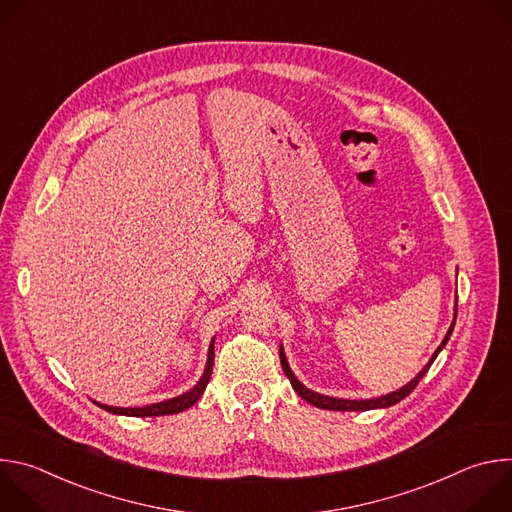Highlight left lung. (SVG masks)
I'll list each match as a JSON object with an SVG mask.
<instances>
[{
	"label": "left lung",
	"instance_id": "8db88e82",
	"mask_svg": "<svg viewBox=\"0 0 512 512\" xmlns=\"http://www.w3.org/2000/svg\"><path fill=\"white\" fill-rule=\"evenodd\" d=\"M456 316H458V300H456V306H454V322H452V326L448 328V332H446L442 344L435 348V352H433L431 358L427 360L425 367H423L407 385H403L401 389H397V391H393V393L381 395V397H373V399H338V397H328V395H322V393H316V391L308 389L302 381H298V377L294 375V371L289 369V362H287V356H285V352H283V346H279L281 369H283L285 377L289 379L291 387H294V391H296L304 401H308L310 405H314V407H318V409H328V411H369V409H385V407H391V405L399 403L401 399H405V397L417 387V383L425 377V373L429 371V367L433 364V360L437 358V354H440V352L444 350V346L448 344V340H450V336H452V332H454V326H456Z\"/></svg>",
	"mask_w": 512,
	"mask_h": 512
}]
</instances>
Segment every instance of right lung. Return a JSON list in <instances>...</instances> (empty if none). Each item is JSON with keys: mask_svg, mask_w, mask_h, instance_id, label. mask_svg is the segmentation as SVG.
Segmentation results:
<instances>
[{"mask_svg": "<svg viewBox=\"0 0 512 512\" xmlns=\"http://www.w3.org/2000/svg\"><path fill=\"white\" fill-rule=\"evenodd\" d=\"M214 338L210 340V346H208V354H206V367H204V373L202 377L198 379V383L178 395V397H172V399H166V401H160V403H152V405H143V407H113V405H105V403H99L95 401L101 409L113 413V415H127V417H158V415H172V413H180L188 407H192L204 393L208 381H210V375H212V364H214Z\"/></svg>", "mask_w": 512, "mask_h": 512, "instance_id": "obj_1", "label": "right lung"}]
</instances>
